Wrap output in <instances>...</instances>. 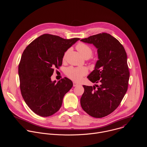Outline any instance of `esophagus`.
<instances>
[{
  "label": "esophagus",
  "mask_w": 147,
  "mask_h": 147,
  "mask_svg": "<svg viewBox=\"0 0 147 147\" xmlns=\"http://www.w3.org/2000/svg\"><path fill=\"white\" fill-rule=\"evenodd\" d=\"M77 86H78V83H77L76 82H73V87H76Z\"/></svg>",
  "instance_id": "obj_1"
}]
</instances>
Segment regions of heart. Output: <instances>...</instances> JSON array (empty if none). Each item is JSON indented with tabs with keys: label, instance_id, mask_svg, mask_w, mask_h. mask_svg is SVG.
<instances>
[{
	"label": "heart",
	"instance_id": "heart-1",
	"mask_svg": "<svg viewBox=\"0 0 147 147\" xmlns=\"http://www.w3.org/2000/svg\"><path fill=\"white\" fill-rule=\"evenodd\" d=\"M76 48L79 53L81 55V56L84 58L89 59L91 57L93 53L92 49L88 46V45L84 44V43H80L78 44ZM69 51V49L67 50L63 55V60H65L66 57V56ZM88 73V69L85 67H69L66 70V74L67 76L71 79L72 80L77 82H79L81 80L82 78L87 74Z\"/></svg>",
	"mask_w": 147,
	"mask_h": 147
}]
</instances>
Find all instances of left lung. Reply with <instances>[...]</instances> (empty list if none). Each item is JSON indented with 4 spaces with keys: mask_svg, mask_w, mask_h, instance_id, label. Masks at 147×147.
I'll return each mask as SVG.
<instances>
[{
    "mask_svg": "<svg viewBox=\"0 0 147 147\" xmlns=\"http://www.w3.org/2000/svg\"><path fill=\"white\" fill-rule=\"evenodd\" d=\"M81 41L93 44L98 57L94 70L87 77L98 84L83 86L81 106L91 116L103 117L119 107L127 92L130 76L127 54L120 42L107 33L92 35Z\"/></svg>",
    "mask_w": 147,
    "mask_h": 147,
    "instance_id": "1",
    "label": "left lung"
}]
</instances>
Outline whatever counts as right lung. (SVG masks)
Returning a JSON list of instances; mask_svg holds the SVG:
<instances>
[{"instance_id":"1","label":"right lung","mask_w":147,"mask_h":147,"mask_svg":"<svg viewBox=\"0 0 147 147\" xmlns=\"http://www.w3.org/2000/svg\"><path fill=\"white\" fill-rule=\"evenodd\" d=\"M79 39L43 34L24 51L18 65L20 90L28 107L36 115L48 117L57 112L73 87L67 77L56 82L51 76L53 69L61 66L65 53Z\"/></svg>"}]
</instances>
